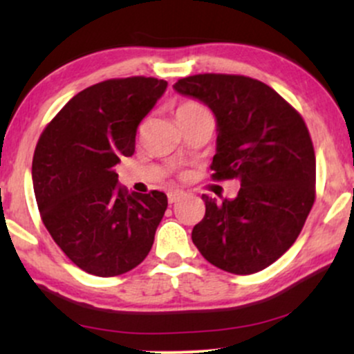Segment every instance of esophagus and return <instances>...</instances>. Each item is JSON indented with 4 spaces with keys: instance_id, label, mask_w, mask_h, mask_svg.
<instances>
[{
    "instance_id": "1",
    "label": "esophagus",
    "mask_w": 354,
    "mask_h": 354,
    "mask_svg": "<svg viewBox=\"0 0 354 354\" xmlns=\"http://www.w3.org/2000/svg\"><path fill=\"white\" fill-rule=\"evenodd\" d=\"M183 196V191H178V189H171L168 191V201L169 205H173V203H176L180 198Z\"/></svg>"
}]
</instances>
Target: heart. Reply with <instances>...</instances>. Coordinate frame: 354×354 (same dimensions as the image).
Masks as SVG:
<instances>
[{
	"label": "heart",
	"mask_w": 354,
	"mask_h": 354,
	"mask_svg": "<svg viewBox=\"0 0 354 354\" xmlns=\"http://www.w3.org/2000/svg\"><path fill=\"white\" fill-rule=\"evenodd\" d=\"M203 113H208V111H206V108L196 100L181 101V103H178L176 109H174V115H176L178 123H185V121H188L191 118L198 115H203Z\"/></svg>",
	"instance_id": "obj_1"
}]
</instances>
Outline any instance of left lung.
Instances as JSON below:
<instances>
[{
	"instance_id": "left-lung-1",
	"label": "left lung",
	"mask_w": 354,
	"mask_h": 354,
	"mask_svg": "<svg viewBox=\"0 0 354 354\" xmlns=\"http://www.w3.org/2000/svg\"><path fill=\"white\" fill-rule=\"evenodd\" d=\"M174 89L213 109L214 181L239 180L234 200L203 194L205 218L191 239L211 265L251 274L273 265L301 233L316 198V158L303 116L261 81L205 73Z\"/></svg>"
}]
</instances>
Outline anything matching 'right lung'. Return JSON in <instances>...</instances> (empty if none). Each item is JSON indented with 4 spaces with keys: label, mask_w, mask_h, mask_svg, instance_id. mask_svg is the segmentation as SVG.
Listing matches in <instances>:
<instances>
[{
    "label": "right lung",
    "mask_w": 354,
    "mask_h": 354,
    "mask_svg": "<svg viewBox=\"0 0 354 354\" xmlns=\"http://www.w3.org/2000/svg\"><path fill=\"white\" fill-rule=\"evenodd\" d=\"M165 80L131 76L93 84L61 108L33 154L43 225L89 274H123L148 256L168 198L128 193L115 166L135 153L136 131L165 93Z\"/></svg>",
    "instance_id": "add662e5"
}]
</instances>
